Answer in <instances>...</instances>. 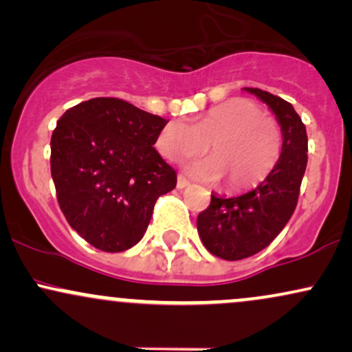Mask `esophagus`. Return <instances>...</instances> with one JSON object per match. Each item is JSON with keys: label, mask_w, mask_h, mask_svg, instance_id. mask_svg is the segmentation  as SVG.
<instances>
[{"label": "esophagus", "mask_w": 352, "mask_h": 352, "mask_svg": "<svg viewBox=\"0 0 352 352\" xmlns=\"http://www.w3.org/2000/svg\"><path fill=\"white\" fill-rule=\"evenodd\" d=\"M190 185V182L185 179V177H182V175H179V179H177V188L179 190H184V188H187Z\"/></svg>", "instance_id": "1"}]
</instances>
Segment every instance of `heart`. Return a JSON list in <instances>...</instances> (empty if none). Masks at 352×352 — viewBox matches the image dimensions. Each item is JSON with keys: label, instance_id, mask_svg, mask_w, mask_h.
Segmentation results:
<instances>
[{"label": "heart", "instance_id": "heart-1", "mask_svg": "<svg viewBox=\"0 0 352 352\" xmlns=\"http://www.w3.org/2000/svg\"><path fill=\"white\" fill-rule=\"evenodd\" d=\"M185 172L201 182H220L233 192L252 188L272 173L283 147L280 124L248 99H230L190 125L170 120L157 135V148L170 162L199 155Z\"/></svg>", "mask_w": 352, "mask_h": 352}]
</instances>
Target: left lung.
I'll list each match as a JSON object with an SVG mask.
<instances>
[{
	"label": "left lung",
	"instance_id": "8db88e82",
	"mask_svg": "<svg viewBox=\"0 0 352 352\" xmlns=\"http://www.w3.org/2000/svg\"><path fill=\"white\" fill-rule=\"evenodd\" d=\"M243 91L256 96L276 117L283 147L280 160L263 182L241 195L212 193L208 208L197 218V230L205 248L228 261L261 252L285 228L296 208L308 164L306 127L292 104L261 89L243 87Z\"/></svg>",
	"mask_w": 352,
	"mask_h": 352
}]
</instances>
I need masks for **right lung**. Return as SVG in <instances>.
I'll return each instance as SVG.
<instances>
[{"mask_svg":"<svg viewBox=\"0 0 352 352\" xmlns=\"http://www.w3.org/2000/svg\"><path fill=\"white\" fill-rule=\"evenodd\" d=\"M168 120L122 99L96 98L66 111L51 137V175L67 223L109 253L142 240L153 205L177 173L153 148Z\"/></svg>","mask_w":352,"mask_h":352,"instance_id":"obj_1","label":"right lung"}]
</instances>
